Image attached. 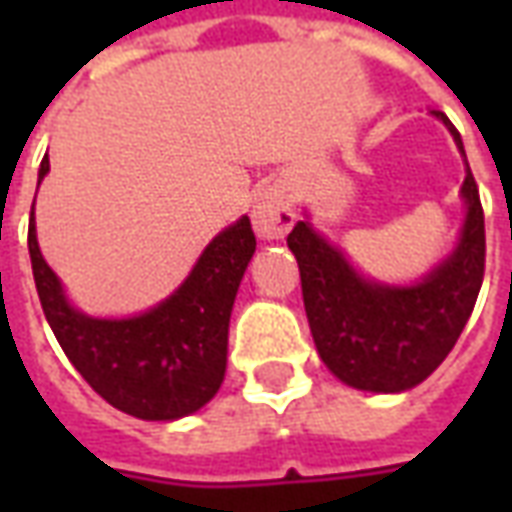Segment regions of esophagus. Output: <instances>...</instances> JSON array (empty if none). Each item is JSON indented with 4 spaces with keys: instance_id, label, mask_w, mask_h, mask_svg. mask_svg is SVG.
Masks as SVG:
<instances>
[{
    "instance_id": "obj_1",
    "label": "esophagus",
    "mask_w": 512,
    "mask_h": 512,
    "mask_svg": "<svg viewBox=\"0 0 512 512\" xmlns=\"http://www.w3.org/2000/svg\"><path fill=\"white\" fill-rule=\"evenodd\" d=\"M296 222V211H293V200H290L288 183H271L255 202V211H252V224H255V233L263 241H279L285 238L288 230Z\"/></svg>"
}]
</instances>
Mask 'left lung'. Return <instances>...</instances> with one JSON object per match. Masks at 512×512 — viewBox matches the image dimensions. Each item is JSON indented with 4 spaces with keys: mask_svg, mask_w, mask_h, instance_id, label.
<instances>
[{
    "mask_svg": "<svg viewBox=\"0 0 512 512\" xmlns=\"http://www.w3.org/2000/svg\"><path fill=\"white\" fill-rule=\"evenodd\" d=\"M433 115L450 128L463 153L461 134L447 115ZM461 197L466 219L455 252L406 288L362 277L310 222L290 230L312 340L323 365L343 384L365 392H406L422 384L458 343L485 271V219L472 169H466Z\"/></svg>",
    "mask_w": 512,
    "mask_h": 512,
    "instance_id": "1",
    "label": "left lung"
}]
</instances>
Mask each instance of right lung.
Returning a JSON list of instances; mask_svg holds the SVG:
<instances>
[{"label": "right lung", "mask_w": 512, "mask_h": 512, "mask_svg": "<svg viewBox=\"0 0 512 512\" xmlns=\"http://www.w3.org/2000/svg\"><path fill=\"white\" fill-rule=\"evenodd\" d=\"M49 158L40 161V180ZM29 257L40 307L65 356L106 403L139 419H180L211 400L227 370V329L235 293L255 255L249 216H241L205 252L169 299L134 318H90L73 310L43 260L29 219Z\"/></svg>", "instance_id": "obj_1"}]
</instances>
